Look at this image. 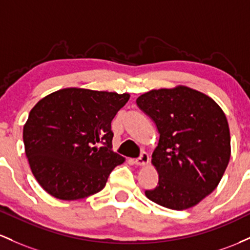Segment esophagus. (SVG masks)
<instances>
[{
	"label": "esophagus",
	"mask_w": 250,
	"mask_h": 250,
	"mask_svg": "<svg viewBox=\"0 0 250 250\" xmlns=\"http://www.w3.org/2000/svg\"><path fill=\"white\" fill-rule=\"evenodd\" d=\"M133 163L137 167H145L148 163V155L146 152H142V155H140L138 158L134 159Z\"/></svg>",
	"instance_id": "obj_1"
}]
</instances>
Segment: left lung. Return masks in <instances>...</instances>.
Returning a JSON list of instances; mask_svg holds the SVG:
<instances>
[{
  "mask_svg": "<svg viewBox=\"0 0 250 250\" xmlns=\"http://www.w3.org/2000/svg\"><path fill=\"white\" fill-rule=\"evenodd\" d=\"M136 103L159 132L151 159L158 184L145 196L165 208H192L217 188L228 167L226 114L208 95L183 85L151 89Z\"/></svg>",
  "mask_w": 250,
  "mask_h": 250,
  "instance_id": "8db88e82",
  "label": "left lung"
}]
</instances>
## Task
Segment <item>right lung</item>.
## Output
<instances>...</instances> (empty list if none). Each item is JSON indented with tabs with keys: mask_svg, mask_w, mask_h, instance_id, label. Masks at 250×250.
<instances>
[{
	"mask_svg": "<svg viewBox=\"0 0 250 250\" xmlns=\"http://www.w3.org/2000/svg\"><path fill=\"white\" fill-rule=\"evenodd\" d=\"M128 99V93L68 87L36 104L23 126V143L44 191L63 201L102 191L111 171L125 162L111 150V122Z\"/></svg>",
	"mask_w": 250,
	"mask_h": 250,
	"instance_id": "right-lung-1",
	"label": "right lung"
}]
</instances>
